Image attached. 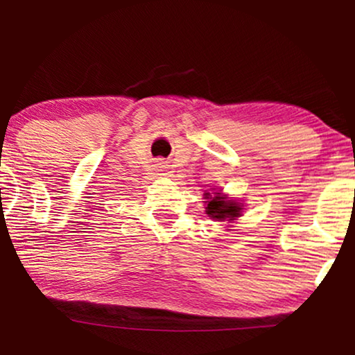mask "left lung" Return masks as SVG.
<instances>
[{"instance_id": "left-lung-1", "label": "left lung", "mask_w": 355, "mask_h": 355, "mask_svg": "<svg viewBox=\"0 0 355 355\" xmlns=\"http://www.w3.org/2000/svg\"><path fill=\"white\" fill-rule=\"evenodd\" d=\"M209 202H207V215L214 220H234L239 217L242 207L239 205L237 202L227 200V197H222V195H209Z\"/></svg>"}]
</instances>
